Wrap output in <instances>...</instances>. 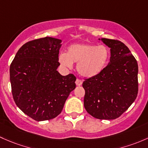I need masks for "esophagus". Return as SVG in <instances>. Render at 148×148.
I'll return each instance as SVG.
<instances>
[{"label":"esophagus","instance_id":"1","mask_svg":"<svg viewBox=\"0 0 148 148\" xmlns=\"http://www.w3.org/2000/svg\"><path fill=\"white\" fill-rule=\"evenodd\" d=\"M82 83H83V81H82L81 80H80V79H77L75 81V84L77 86H80V85H82Z\"/></svg>","mask_w":148,"mask_h":148}]
</instances>
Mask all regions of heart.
<instances>
[{"label":"heart","instance_id":"obj_1","mask_svg":"<svg viewBox=\"0 0 148 148\" xmlns=\"http://www.w3.org/2000/svg\"><path fill=\"white\" fill-rule=\"evenodd\" d=\"M109 58L110 51L106 45L75 43L68 47L67 53L59 55L58 60L68 68H72L73 63H77V71L80 75L93 77L104 70Z\"/></svg>","mask_w":148,"mask_h":148}]
</instances>
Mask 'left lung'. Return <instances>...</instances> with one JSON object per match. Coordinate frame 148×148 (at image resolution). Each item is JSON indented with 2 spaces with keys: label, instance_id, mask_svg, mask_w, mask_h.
<instances>
[{
  "label": "left lung",
  "instance_id": "obj_1",
  "mask_svg": "<svg viewBox=\"0 0 148 148\" xmlns=\"http://www.w3.org/2000/svg\"><path fill=\"white\" fill-rule=\"evenodd\" d=\"M110 48L108 65L100 74L83 83L87 112L100 120H114L125 112L138 92V65L121 41L101 38Z\"/></svg>",
  "mask_w": 148,
  "mask_h": 148
}]
</instances>
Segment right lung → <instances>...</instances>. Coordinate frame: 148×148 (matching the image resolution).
I'll list each match as a JSON object with an SVG mask.
<instances>
[{
	"instance_id": "add662e5",
	"label": "right lung",
	"mask_w": 148,
	"mask_h": 148,
	"mask_svg": "<svg viewBox=\"0 0 148 148\" xmlns=\"http://www.w3.org/2000/svg\"><path fill=\"white\" fill-rule=\"evenodd\" d=\"M61 42L51 37L29 41L18 50L10 64V80L15 103L37 121L57 117L75 88L73 75L63 76L57 71Z\"/></svg>"
}]
</instances>
